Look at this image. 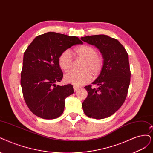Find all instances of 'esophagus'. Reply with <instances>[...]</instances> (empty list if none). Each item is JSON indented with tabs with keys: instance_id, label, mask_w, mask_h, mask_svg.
I'll use <instances>...</instances> for the list:
<instances>
[{
	"instance_id": "obj_1",
	"label": "esophagus",
	"mask_w": 153,
	"mask_h": 153,
	"mask_svg": "<svg viewBox=\"0 0 153 153\" xmlns=\"http://www.w3.org/2000/svg\"><path fill=\"white\" fill-rule=\"evenodd\" d=\"M73 88H74V91H77V89H79L80 87H78V86H74Z\"/></svg>"
}]
</instances>
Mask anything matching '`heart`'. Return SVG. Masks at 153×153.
Returning a JSON list of instances; mask_svg holds the SVG:
<instances>
[{
	"label": "heart",
	"instance_id": "heart-1",
	"mask_svg": "<svg viewBox=\"0 0 153 153\" xmlns=\"http://www.w3.org/2000/svg\"><path fill=\"white\" fill-rule=\"evenodd\" d=\"M73 53L76 58L84 60L81 66L82 71H72L65 76V81L76 86L86 84L91 81L93 75L97 76L101 73L103 67V59L98 55V51L94 47L89 45H82L76 47ZM59 65L62 70L70 71L74 61L72 55L69 50H65L60 55Z\"/></svg>",
	"mask_w": 153,
	"mask_h": 153
}]
</instances>
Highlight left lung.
<instances>
[{"label":"left lung","instance_id":"obj_1","mask_svg":"<svg viewBox=\"0 0 153 153\" xmlns=\"http://www.w3.org/2000/svg\"><path fill=\"white\" fill-rule=\"evenodd\" d=\"M81 39L97 47L104 59L103 69L92 83L98 87H84L88 94L82 108L89 118L103 119L115 114L126 99L131 74L128 55L117 39L107 35L87 36Z\"/></svg>","mask_w":153,"mask_h":153}]
</instances>
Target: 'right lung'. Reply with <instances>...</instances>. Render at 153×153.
<instances>
[{
  "label": "right lung",
  "instance_id": "1",
  "mask_svg": "<svg viewBox=\"0 0 153 153\" xmlns=\"http://www.w3.org/2000/svg\"><path fill=\"white\" fill-rule=\"evenodd\" d=\"M82 42L76 36L55 32L36 36L24 53L21 85L28 108L44 119H55L64 112L65 99L73 94L71 84L56 85L63 77L60 55Z\"/></svg>",
  "mask_w": 153,
  "mask_h": 153
}]
</instances>
